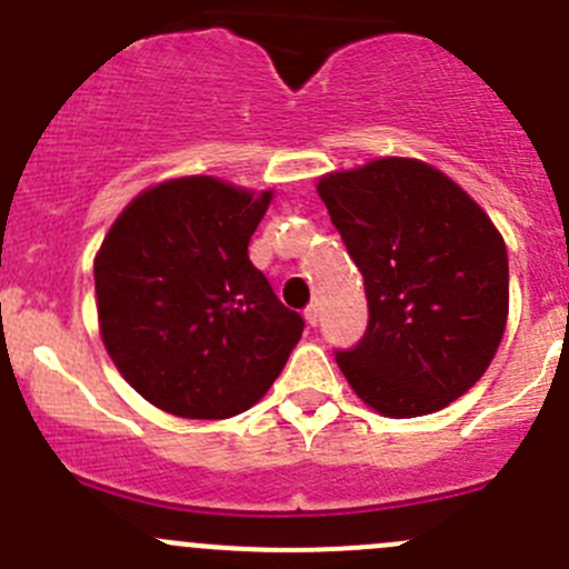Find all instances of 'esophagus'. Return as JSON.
<instances>
[{
    "instance_id": "1",
    "label": "esophagus",
    "mask_w": 569,
    "mask_h": 569,
    "mask_svg": "<svg viewBox=\"0 0 569 569\" xmlns=\"http://www.w3.org/2000/svg\"><path fill=\"white\" fill-rule=\"evenodd\" d=\"M306 321H308V325H311V327L319 325V308H317V306H308V308H306Z\"/></svg>"
}]
</instances>
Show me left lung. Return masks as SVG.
<instances>
[{
    "mask_svg": "<svg viewBox=\"0 0 569 569\" xmlns=\"http://www.w3.org/2000/svg\"><path fill=\"white\" fill-rule=\"evenodd\" d=\"M363 274L369 327L336 352L377 412L443 410L481 380L507 330L503 237L460 183L421 159L386 157L317 183Z\"/></svg>",
    "mask_w": 569,
    "mask_h": 569,
    "instance_id": "obj_1",
    "label": "left lung"
}]
</instances>
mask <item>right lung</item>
Segmentation results:
<instances>
[{
	"mask_svg": "<svg viewBox=\"0 0 569 569\" xmlns=\"http://www.w3.org/2000/svg\"><path fill=\"white\" fill-rule=\"evenodd\" d=\"M272 189L183 176L137 194L96 252L101 341L142 399L181 418L250 410L302 336L248 256Z\"/></svg>",
	"mask_w": 569,
	"mask_h": 569,
	"instance_id": "add662e5",
	"label": "right lung"
}]
</instances>
